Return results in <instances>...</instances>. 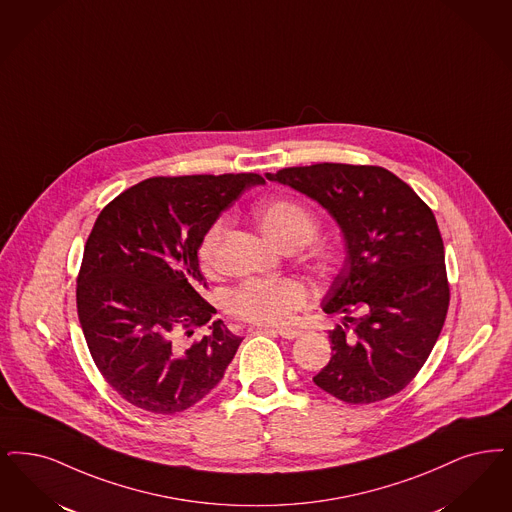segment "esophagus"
Listing matches in <instances>:
<instances>
[{"instance_id": "1", "label": "esophagus", "mask_w": 512, "mask_h": 512, "mask_svg": "<svg viewBox=\"0 0 512 512\" xmlns=\"http://www.w3.org/2000/svg\"><path fill=\"white\" fill-rule=\"evenodd\" d=\"M265 331H272V333H278L282 339H297L299 335H301V329L295 328H278V329H268L265 328Z\"/></svg>"}]
</instances>
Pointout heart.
Masks as SVG:
<instances>
[{"label":"heart","instance_id":"1","mask_svg":"<svg viewBox=\"0 0 512 512\" xmlns=\"http://www.w3.org/2000/svg\"><path fill=\"white\" fill-rule=\"evenodd\" d=\"M266 236L278 246L303 247L318 234V221L312 211L295 200H272L259 211ZM228 219L219 217L205 230L198 259L207 270L217 268L219 247ZM312 299L310 287L297 278H251L226 293L225 307L232 316L247 322L282 326L293 320L295 312L307 307Z\"/></svg>","mask_w":512,"mask_h":512}]
</instances>
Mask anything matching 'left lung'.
Here are the masks:
<instances>
[{"label": "left lung", "instance_id": "1", "mask_svg": "<svg viewBox=\"0 0 512 512\" xmlns=\"http://www.w3.org/2000/svg\"><path fill=\"white\" fill-rule=\"evenodd\" d=\"M266 179L316 200L345 238V265L324 297V312L345 318L329 331L333 356L314 383L347 404L400 392L427 362L450 305L429 205L377 165L286 167Z\"/></svg>", "mask_w": 512, "mask_h": 512}]
</instances>
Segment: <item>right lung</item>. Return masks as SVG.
Masks as SVG:
<instances>
[{
  "label": "right lung",
  "mask_w": 512,
  "mask_h": 512,
  "mask_svg": "<svg viewBox=\"0 0 512 512\" xmlns=\"http://www.w3.org/2000/svg\"><path fill=\"white\" fill-rule=\"evenodd\" d=\"M257 173L152 177L99 213L83 249L76 303L104 381L135 408L175 415L225 377L242 337L215 320L204 297L198 246L205 230Z\"/></svg>",
  "instance_id": "1"
}]
</instances>
